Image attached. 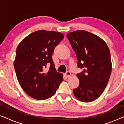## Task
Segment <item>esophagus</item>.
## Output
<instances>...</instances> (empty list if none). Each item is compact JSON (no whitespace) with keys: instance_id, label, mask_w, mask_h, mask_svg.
<instances>
[{"instance_id":"34e87169","label":"esophagus","mask_w":124,"mask_h":124,"mask_svg":"<svg viewBox=\"0 0 124 124\" xmlns=\"http://www.w3.org/2000/svg\"><path fill=\"white\" fill-rule=\"evenodd\" d=\"M65 76H67V77H69V76H70V74H71V73L69 72V71H67V72H66V73H65Z\"/></svg>"}]
</instances>
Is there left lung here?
<instances>
[{
  "label": "left lung",
  "instance_id": "obj_1",
  "mask_svg": "<svg viewBox=\"0 0 124 124\" xmlns=\"http://www.w3.org/2000/svg\"><path fill=\"white\" fill-rule=\"evenodd\" d=\"M67 38L77 56L79 84L74 96L79 101L90 102L104 90L112 70L110 51L106 42L97 35L85 30L68 33Z\"/></svg>",
  "mask_w": 124,
  "mask_h": 124
}]
</instances>
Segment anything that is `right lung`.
<instances>
[{
  "label": "right lung",
  "mask_w": 124,
  "mask_h": 124,
  "mask_svg": "<svg viewBox=\"0 0 124 124\" xmlns=\"http://www.w3.org/2000/svg\"><path fill=\"white\" fill-rule=\"evenodd\" d=\"M63 38L60 32L40 30L27 36L17 47L14 62L17 78L31 97L37 100L51 98L63 81L52 58L54 49Z\"/></svg>",
  "instance_id": "right-lung-1"
}]
</instances>
